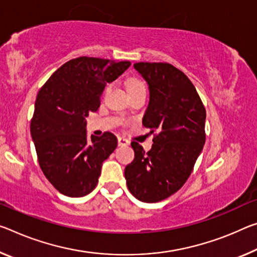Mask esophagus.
<instances>
[{
  "instance_id": "1",
  "label": "esophagus",
  "mask_w": 257,
  "mask_h": 257,
  "mask_svg": "<svg viewBox=\"0 0 257 257\" xmlns=\"http://www.w3.org/2000/svg\"><path fill=\"white\" fill-rule=\"evenodd\" d=\"M117 144H119V146H128L130 144V142L123 137H119L117 138Z\"/></svg>"
}]
</instances>
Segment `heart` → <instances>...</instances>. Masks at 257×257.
<instances>
[{
  "mask_svg": "<svg viewBox=\"0 0 257 257\" xmlns=\"http://www.w3.org/2000/svg\"><path fill=\"white\" fill-rule=\"evenodd\" d=\"M135 84H140V82H132V83H130V85H135Z\"/></svg>",
  "mask_w": 257,
  "mask_h": 257,
  "instance_id": "heart-1",
  "label": "heart"
}]
</instances>
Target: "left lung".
<instances>
[{"label": "left lung", "instance_id": "1", "mask_svg": "<svg viewBox=\"0 0 257 257\" xmlns=\"http://www.w3.org/2000/svg\"><path fill=\"white\" fill-rule=\"evenodd\" d=\"M149 85L143 125L157 132L145 152L133 142L135 159L124 168L128 189L143 202H158L177 192L192 173L205 145L206 109L184 73L167 63H136Z\"/></svg>", "mask_w": 257, "mask_h": 257}]
</instances>
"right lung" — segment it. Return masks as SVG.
<instances>
[{"instance_id":"right-lung-1","label":"right lung","mask_w":257,"mask_h":257,"mask_svg":"<svg viewBox=\"0 0 257 257\" xmlns=\"http://www.w3.org/2000/svg\"><path fill=\"white\" fill-rule=\"evenodd\" d=\"M129 66L130 62L79 57L60 66L40 89L31 135L44 176L62 194L90 193L101 165L116 149L112 133L88 140L85 117L98 109L105 85Z\"/></svg>"}]
</instances>
